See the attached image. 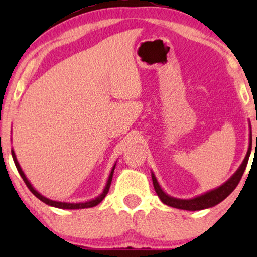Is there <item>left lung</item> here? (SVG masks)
<instances>
[{
    "mask_svg": "<svg viewBox=\"0 0 257 257\" xmlns=\"http://www.w3.org/2000/svg\"><path fill=\"white\" fill-rule=\"evenodd\" d=\"M250 152H251V146H249L248 153L244 158L243 163H242L240 168L236 171V173H235L229 180L224 182V184L222 186H220L219 188L213 189V191L206 193V194L203 195H200L198 198H194L191 200H180V199L172 198V196H168L163 192V189L160 188L159 184H158L156 177H154V174H152L154 189H156L157 194L160 198L161 201H163L165 205L173 207V208L185 209V210H201L205 208H209V207H213L217 205V203H220L221 201H223V200L226 199L235 188H236V186L241 180L242 175L244 173L245 167H247Z\"/></svg>",
    "mask_w": 257,
    "mask_h": 257,
    "instance_id": "8db88e82",
    "label": "left lung"
}]
</instances>
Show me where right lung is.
<instances>
[{
  "mask_svg": "<svg viewBox=\"0 0 257 257\" xmlns=\"http://www.w3.org/2000/svg\"><path fill=\"white\" fill-rule=\"evenodd\" d=\"M12 154H13V159H14V163H15L16 165V168L17 171H19V173L21 177H22L23 181L26 182L27 187L30 189V192L33 193V194L36 196V198H38L41 200V201H43L44 203H47V205L49 206H52V207H57V208H62V209H80V208H90V207H94L97 206L98 203L103 201V199L106 196V194L108 193V189H110V186H111V181H112V177H113V172H114V167L112 168V172L110 174V177H108V180H107V184H106V187H105V189L103 191V193L98 196V198H96L94 200H91V201H87V202H82V203H66V202H57V201H52V200L50 199H47L44 198L43 195H41L40 193H38L37 191H35L33 186H31V184L29 181H28V179L26 178V175H24L22 168L20 167L19 163H17V159H16V156L15 153H14V151H12Z\"/></svg>",
  "mask_w": 257,
  "mask_h": 257,
  "instance_id": "right-lung-1",
  "label": "right lung"
}]
</instances>
